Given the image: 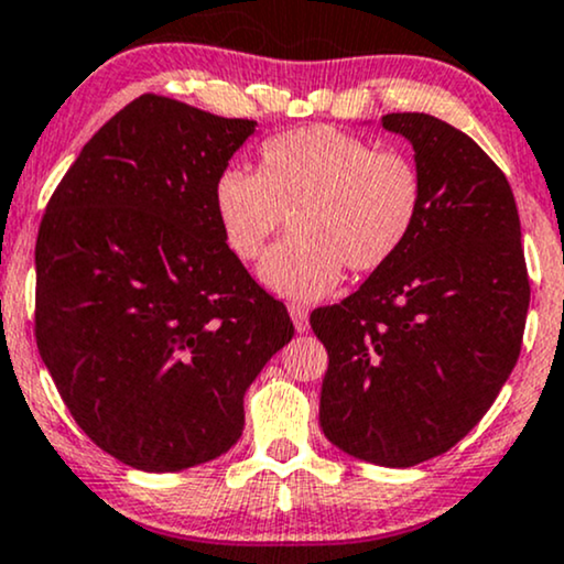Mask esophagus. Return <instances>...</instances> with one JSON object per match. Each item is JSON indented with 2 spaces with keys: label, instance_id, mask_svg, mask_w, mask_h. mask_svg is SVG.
<instances>
[{
  "label": "esophagus",
  "instance_id": "1",
  "mask_svg": "<svg viewBox=\"0 0 564 564\" xmlns=\"http://www.w3.org/2000/svg\"><path fill=\"white\" fill-rule=\"evenodd\" d=\"M289 315H291V321H294L296 332H300V334L307 332V328H310V315H307V310L302 307V304H291Z\"/></svg>",
  "mask_w": 564,
  "mask_h": 564
}]
</instances>
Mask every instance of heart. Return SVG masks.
<instances>
[{"instance_id":"obj_1","label":"heart","mask_w":564,"mask_h":564,"mask_svg":"<svg viewBox=\"0 0 564 564\" xmlns=\"http://www.w3.org/2000/svg\"><path fill=\"white\" fill-rule=\"evenodd\" d=\"M260 172L217 174L215 209L241 260H260L289 212L300 232L262 262L264 286L289 300H321L345 264L371 273L403 249L422 215V177L398 151H373L334 127H302L262 145Z\"/></svg>"}]
</instances>
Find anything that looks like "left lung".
Returning a JSON list of instances; mask_svg holds the SVG:
<instances>
[{
	"instance_id": "8db88e82",
	"label": "left lung",
	"mask_w": 564,
	"mask_h": 564,
	"mask_svg": "<svg viewBox=\"0 0 564 564\" xmlns=\"http://www.w3.org/2000/svg\"><path fill=\"white\" fill-rule=\"evenodd\" d=\"M413 145L422 215L403 249L310 326L328 352L321 426L339 451L416 467L458 443L520 358L530 302L514 193L469 134L387 113Z\"/></svg>"
}]
</instances>
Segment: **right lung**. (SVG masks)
Wrapping results in <instances>:
<instances>
[{"label": "right lung", "mask_w": 564, "mask_h": 564, "mask_svg": "<svg viewBox=\"0 0 564 564\" xmlns=\"http://www.w3.org/2000/svg\"><path fill=\"white\" fill-rule=\"evenodd\" d=\"M257 121L140 95L61 180L36 238V345L95 445L142 471L228 453L294 336L230 251L217 174Z\"/></svg>", "instance_id": "1"}]
</instances>
